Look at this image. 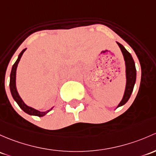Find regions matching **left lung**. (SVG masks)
I'll return each mask as SVG.
<instances>
[{"mask_svg":"<svg viewBox=\"0 0 156 156\" xmlns=\"http://www.w3.org/2000/svg\"><path fill=\"white\" fill-rule=\"evenodd\" d=\"M120 48L121 51H122V55H123L124 60H125L126 64V89L124 92L123 97L119 105H117V108L122 106L125 105L128 101V100L130 98L131 95H132V91H133L134 83L136 81V68L135 64H134V61L132 58L131 54L126 49L124 48L122 45H121L119 42H117Z\"/></svg>","mask_w":156,"mask_h":156,"instance_id":"obj_1","label":"left lung"}]
</instances>
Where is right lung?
I'll return each instance as SVG.
<instances>
[{
  "mask_svg": "<svg viewBox=\"0 0 156 156\" xmlns=\"http://www.w3.org/2000/svg\"><path fill=\"white\" fill-rule=\"evenodd\" d=\"M25 50L26 48L22 51V52L19 54V57H18L17 60H16V63H15L12 66V70H11V73H10L9 89H10V92H11V94H12V98L14 99L15 101L17 102V104L19 105V106L21 108V109H22L24 112L27 113V114H30V115L37 116V117H43V116H45L47 113H48L49 111H51L53 108H51L50 110H48V111H39L38 110L34 109V108H31L30 106H27V105L23 101L22 98L20 97V96H19V93H18L17 91V88H16V69H17L18 64H19V61H20L21 57H22L23 53L25 51Z\"/></svg>",
  "mask_w": 156,
  "mask_h": 156,
  "instance_id": "right-lung-1",
  "label": "right lung"
}]
</instances>
